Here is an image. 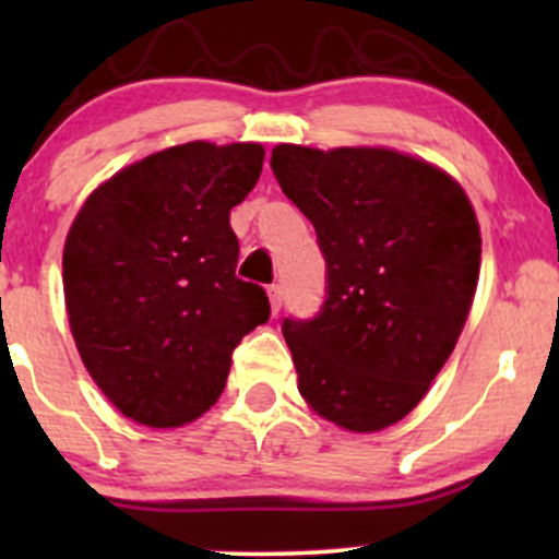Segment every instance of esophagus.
<instances>
[{"label":"esophagus","mask_w":559,"mask_h":559,"mask_svg":"<svg viewBox=\"0 0 559 559\" xmlns=\"http://www.w3.org/2000/svg\"><path fill=\"white\" fill-rule=\"evenodd\" d=\"M267 297H271L273 312H278L281 305H284V288H281V284H271V286H267Z\"/></svg>","instance_id":"obj_1"}]
</instances>
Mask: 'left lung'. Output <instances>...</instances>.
Returning a JSON list of instances; mask_svg holds the SVG:
<instances>
[{"label": "left lung", "instance_id": "1", "mask_svg": "<svg viewBox=\"0 0 559 559\" xmlns=\"http://www.w3.org/2000/svg\"><path fill=\"white\" fill-rule=\"evenodd\" d=\"M271 168L325 260L316 318H284L299 394L357 433L402 420L457 344L480 271L471 199L391 150L278 144Z\"/></svg>", "mask_w": 559, "mask_h": 559}]
</instances>
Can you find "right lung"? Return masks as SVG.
<instances>
[{
    "label": "right lung",
    "mask_w": 559,
    "mask_h": 559,
    "mask_svg": "<svg viewBox=\"0 0 559 559\" xmlns=\"http://www.w3.org/2000/svg\"><path fill=\"white\" fill-rule=\"evenodd\" d=\"M262 157L260 144L170 146L99 186L70 226V331L96 386L141 426L207 413L234 349L271 318L265 288L236 275L230 228Z\"/></svg>",
    "instance_id": "1"
}]
</instances>
